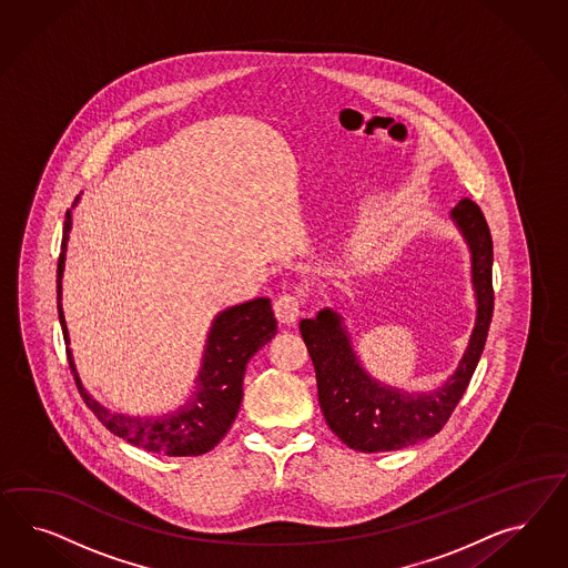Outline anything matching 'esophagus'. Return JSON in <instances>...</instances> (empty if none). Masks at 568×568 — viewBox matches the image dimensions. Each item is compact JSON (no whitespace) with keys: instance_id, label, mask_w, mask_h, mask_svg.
I'll return each mask as SVG.
<instances>
[{"instance_id":"34e87169","label":"esophagus","mask_w":568,"mask_h":568,"mask_svg":"<svg viewBox=\"0 0 568 568\" xmlns=\"http://www.w3.org/2000/svg\"><path fill=\"white\" fill-rule=\"evenodd\" d=\"M276 321L283 323V325H293L302 312V300L297 293H281L276 295L275 304Z\"/></svg>"}]
</instances>
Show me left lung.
<instances>
[{"instance_id":"8db88e82","label":"left lung","mask_w":568,"mask_h":568,"mask_svg":"<svg viewBox=\"0 0 568 568\" xmlns=\"http://www.w3.org/2000/svg\"><path fill=\"white\" fill-rule=\"evenodd\" d=\"M473 254V285L477 292V325L458 371L433 394L406 396L368 377L356 358L342 318L323 310L300 323L316 371L318 402L331 430L358 452H392L413 446L444 429L468 387L481 358L494 314V241L481 207L465 197L452 210Z\"/></svg>"}]
</instances>
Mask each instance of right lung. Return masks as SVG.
<instances>
[{"instance_id":"1","label":"right lung","mask_w":568,"mask_h":568,"mask_svg":"<svg viewBox=\"0 0 568 568\" xmlns=\"http://www.w3.org/2000/svg\"><path fill=\"white\" fill-rule=\"evenodd\" d=\"M70 233V210L64 219V235L58 258V316L64 342L69 345V331L62 314V273ZM276 333V318L271 300L258 297L241 306L224 310L212 323L207 335L204 364L195 381L190 402L174 414L164 416H126L110 413L100 402L89 396L77 375L72 354L67 347L70 373L87 408L98 416L105 429L133 446L164 456H200L216 446L231 429L240 413L243 397V373L250 358L260 347L268 344Z\"/></svg>"}]
</instances>
